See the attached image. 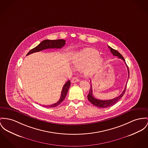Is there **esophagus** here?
<instances>
[{
    "mask_svg": "<svg viewBox=\"0 0 148 148\" xmlns=\"http://www.w3.org/2000/svg\"><path fill=\"white\" fill-rule=\"evenodd\" d=\"M79 79L76 78V77H74L73 79H72L71 80V82L72 83H75V82H79Z\"/></svg>",
    "mask_w": 148,
    "mask_h": 148,
    "instance_id": "obj_1",
    "label": "esophagus"
}]
</instances>
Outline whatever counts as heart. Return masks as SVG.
Masks as SVG:
<instances>
[{
  "label": "heart",
  "mask_w": 148,
  "mask_h": 148,
  "mask_svg": "<svg viewBox=\"0 0 148 148\" xmlns=\"http://www.w3.org/2000/svg\"><path fill=\"white\" fill-rule=\"evenodd\" d=\"M98 51L92 48H85L76 54L72 58V63L75 69H84L86 76L91 77L97 73L101 67L104 59Z\"/></svg>",
  "instance_id": "b5f03b06"
}]
</instances>
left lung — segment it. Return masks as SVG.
I'll return each instance as SVG.
<instances>
[{"mask_svg":"<svg viewBox=\"0 0 148 148\" xmlns=\"http://www.w3.org/2000/svg\"><path fill=\"white\" fill-rule=\"evenodd\" d=\"M109 48L110 49V52L113 54V56H117L118 58L119 59H122L125 63H126V62H125V60L124 59V58L123 57V56L118 52L117 50H116L114 49L113 48H112L111 47H110L109 46H108ZM127 67V69H128V73L129 74V70H128V67L126 65ZM128 76H129V75H128ZM127 85V84H126ZM126 86H125V88L124 89L123 91L121 93V94L120 95H119L117 97L115 98L112 99H110V100H100V99H96L93 95L92 94V86L91 85H90V91H89V94L88 95V99L89 100V101L92 104H93L94 106L99 107V108H108L109 107H111L113 105L115 104L116 103H117L119 100L121 98L123 95H124L125 92V91H126Z\"/></svg>","mask_w":148,"mask_h":148,"instance_id":"left-lung-1","label":"left lung"}]
</instances>
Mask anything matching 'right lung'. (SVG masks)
Here are the masks:
<instances>
[{
  "mask_svg": "<svg viewBox=\"0 0 148 148\" xmlns=\"http://www.w3.org/2000/svg\"><path fill=\"white\" fill-rule=\"evenodd\" d=\"M65 44H66V40H64L58 39L54 40H45L42 42H41L39 44L38 46H36L35 48L30 50L29 52L27 54V56L29 55L30 54H32L35 52H38L42 50L47 49H54V48L60 49V48H62L63 47H64ZM70 85H71V82L69 80L66 82V84L64 85L62 88L60 98L58 101V102L49 106H42L45 107H49V108H53V107L58 106L66 98L68 90L70 87Z\"/></svg>",
  "mask_w": 148,
  "mask_h": 148,
  "instance_id": "obj_1",
  "label": "right lung"
}]
</instances>
